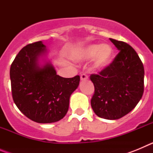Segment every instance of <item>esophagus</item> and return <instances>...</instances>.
Wrapping results in <instances>:
<instances>
[{
    "mask_svg": "<svg viewBox=\"0 0 153 153\" xmlns=\"http://www.w3.org/2000/svg\"><path fill=\"white\" fill-rule=\"evenodd\" d=\"M80 79L82 81L88 79V76L86 75V74H81V76H80Z\"/></svg>",
    "mask_w": 153,
    "mask_h": 153,
    "instance_id": "1",
    "label": "esophagus"
}]
</instances>
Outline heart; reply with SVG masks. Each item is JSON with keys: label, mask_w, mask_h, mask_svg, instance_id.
<instances>
[{"label": "heart", "mask_w": 153, "mask_h": 153, "mask_svg": "<svg viewBox=\"0 0 153 153\" xmlns=\"http://www.w3.org/2000/svg\"><path fill=\"white\" fill-rule=\"evenodd\" d=\"M114 51L109 44H90L78 53L76 59L77 60H90L94 58L93 67L97 70H102L113 60Z\"/></svg>", "instance_id": "heart-1"}]
</instances>
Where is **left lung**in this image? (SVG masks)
Here are the masks:
<instances>
[{
    "mask_svg": "<svg viewBox=\"0 0 153 153\" xmlns=\"http://www.w3.org/2000/svg\"><path fill=\"white\" fill-rule=\"evenodd\" d=\"M109 40L120 51L109 66L90 75L95 89L91 106L100 118L118 120L132 111L143 97L144 67L131 46Z\"/></svg>",
    "mask_w": 153,
    "mask_h": 153,
    "instance_id": "obj_1",
    "label": "left lung"
}]
</instances>
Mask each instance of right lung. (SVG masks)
<instances>
[{"instance_id": "obj_1", "label": "right lung", "mask_w": 153, "mask_h": 153, "mask_svg": "<svg viewBox=\"0 0 153 153\" xmlns=\"http://www.w3.org/2000/svg\"><path fill=\"white\" fill-rule=\"evenodd\" d=\"M42 41L27 44L13 60L10 70L12 97L20 111L39 123L57 122L68 111L70 97L77 88L79 76L63 78L50 62L39 64L46 54Z\"/></svg>"}]
</instances>
